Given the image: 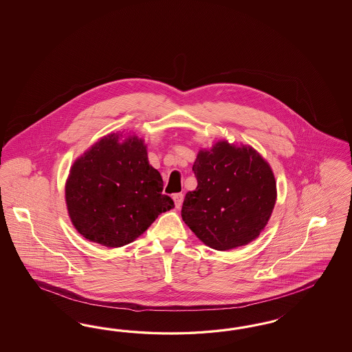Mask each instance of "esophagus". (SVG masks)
I'll return each instance as SVG.
<instances>
[{
  "instance_id": "34e87169",
  "label": "esophagus",
  "mask_w": 352,
  "mask_h": 352,
  "mask_svg": "<svg viewBox=\"0 0 352 352\" xmlns=\"http://www.w3.org/2000/svg\"><path fill=\"white\" fill-rule=\"evenodd\" d=\"M173 199H174V203H175V208L179 209L182 206V204H183V195H182V193H175V195L173 196Z\"/></svg>"
}]
</instances>
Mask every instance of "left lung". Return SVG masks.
Returning a JSON list of instances; mask_svg holds the SVG:
<instances>
[{
	"label": "left lung",
	"instance_id": "8db88e82",
	"mask_svg": "<svg viewBox=\"0 0 352 352\" xmlns=\"http://www.w3.org/2000/svg\"><path fill=\"white\" fill-rule=\"evenodd\" d=\"M192 170L195 191L186 193L182 219L205 245L230 250L261 234L275 208L274 171L252 146L218 140L200 149Z\"/></svg>",
	"mask_w": 352,
	"mask_h": 352
}]
</instances>
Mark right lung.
Listing matches in <instances>:
<instances>
[{
    "mask_svg": "<svg viewBox=\"0 0 352 352\" xmlns=\"http://www.w3.org/2000/svg\"><path fill=\"white\" fill-rule=\"evenodd\" d=\"M162 184L160 173L149 165L144 140L112 133L71 166L65 182L68 215L86 240L107 248L128 245L174 208L161 193Z\"/></svg>",
    "mask_w": 352,
    "mask_h": 352,
    "instance_id": "1",
    "label": "right lung"
}]
</instances>
